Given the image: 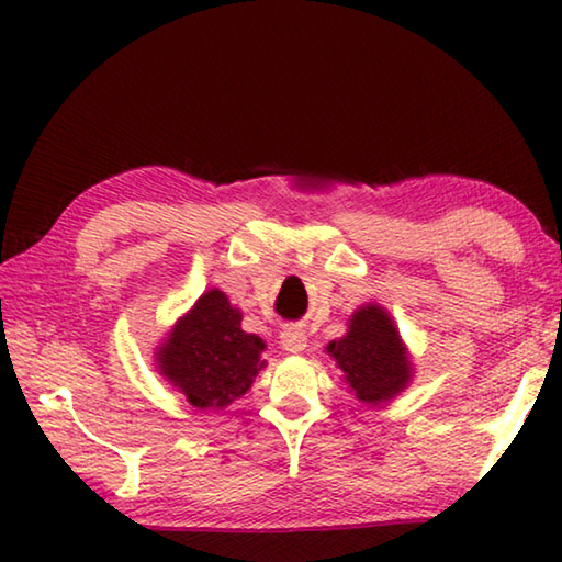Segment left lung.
I'll use <instances>...</instances> for the list:
<instances>
[{
    "label": "left lung",
    "mask_w": 562,
    "mask_h": 562,
    "mask_svg": "<svg viewBox=\"0 0 562 562\" xmlns=\"http://www.w3.org/2000/svg\"><path fill=\"white\" fill-rule=\"evenodd\" d=\"M268 345L243 329V312L223 290H207L156 349L158 374L198 408H225L250 392Z\"/></svg>",
    "instance_id": "8db88e82"
}]
</instances>
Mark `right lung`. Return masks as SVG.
<instances>
[{
    "mask_svg": "<svg viewBox=\"0 0 562 562\" xmlns=\"http://www.w3.org/2000/svg\"><path fill=\"white\" fill-rule=\"evenodd\" d=\"M327 355L345 372L349 392L364 404H382L412 384L414 364L386 307L367 302L349 317L345 337L331 339Z\"/></svg>",
    "mask_w": 562,
    "mask_h": 562,
    "instance_id": "right-lung-1",
    "label": "right lung"
}]
</instances>
